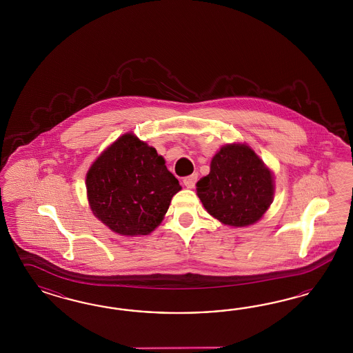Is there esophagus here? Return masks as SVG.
I'll return each mask as SVG.
<instances>
[{"label": "esophagus", "mask_w": 353, "mask_h": 353, "mask_svg": "<svg viewBox=\"0 0 353 353\" xmlns=\"http://www.w3.org/2000/svg\"><path fill=\"white\" fill-rule=\"evenodd\" d=\"M196 179H198V174L194 173V174H190V176H186V177L182 180V182H183V185H185L188 189H192V188L195 186Z\"/></svg>", "instance_id": "34e87169"}]
</instances>
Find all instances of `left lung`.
<instances>
[{
    "instance_id": "1",
    "label": "left lung",
    "mask_w": 353,
    "mask_h": 353,
    "mask_svg": "<svg viewBox=\"0 0 353 353\" xmlns=\"http://www.w3.org/2000/svg\"><path fill=\"white\" fill-rule=\"evenodd\" d=\"M273 176L246 145H228L211 161V171L196 182L207 212L223 224L247 226L265 214L273 199Z\"/></svg>"
}]
</instances>
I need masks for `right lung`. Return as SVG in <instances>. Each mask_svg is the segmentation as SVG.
Wrapping results in <instances>:
<instances>
[{
    "instance_id": "obj_1",
    "label": "right lung",
    "mask_w": 353,
    "mask_h": 353,
    "mask_svg": "<svg viewBox=\"0 0 353 353\" xmlns=\"http://www.w3.org/2000/svg\"><path fill=\"white\" fill-rule=\"evenodd\" d=\"M86 190L93 214L112 232L148 235L181 186L157 150L128 133L93 163Z\"/></svg>"
}]
</instances>
